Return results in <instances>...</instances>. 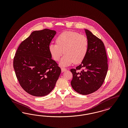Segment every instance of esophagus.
Listing matches in <instances>:
<instances>
[{"instance_id":"1","label":"esophagus","mask_w":128,"mask_h":128,"mask_svg":"<svg viewBox=\"0 0 128 128\" xmlns=\"http://www.w3.org/2000/svg\"><path fill=\"white\" fill-rule=\"evenodd\" d=\"M67 70L66 68H61V72H64L65 71H66Z\"/></svg>"}]
</instances>
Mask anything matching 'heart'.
Masks as SVG:
<instances>
[{
    "label": "heart",
    "mask_w": 128,
    "mask_h": 128,
    "mask_svg": "<svg viewBox=\"0 0 128 128\" xmlns=\"http://www.w3.org/2000/svg\"><path fill=\"white\" fill-rule=\"evenodd\" d=\"M56 44H51L49 46V51L56 61H58L64 53L65 54L60 63L61 66H68L74 62L80 63L87 54L88 39L78 32H64L56 37Z\"/></svg>",
    "instance_id": "obj_1"
}]
</instances>
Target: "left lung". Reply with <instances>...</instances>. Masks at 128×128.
Here are the masks:
<instances>
[{
  "label": "left lung",
  "mask_w": 128,
  "mask_h": 128,
  "mask_svg": "<svg viewBox=\"0 0 128 128\" xmlns=\"http://www.w3.org/2000/svg\"><path fill=\"white\" fill-rule=\"evenodd\" d=\"M84 30L89 41L87 54L79 66L71 69L70 72L73 75L72 88L80 94L87 95L97 91L103 84L108 64L103 42L91 32ZM80 69L79 72L78 70Z\"/></svg>",
  "instance_id": "obj_1"
}]
</instances>
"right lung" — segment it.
Returning <instances> with one entry per match:
<instances>
[{
  "instance_id": "right-lung-1",
  "label": "right lung",
  "mask_w": 128,
  "mask_h": 128,
  "mask_svg": "<svg viewBox=\"0 0 128 128\" xmlns=\"http://www.w3.org/2000/svg\"><path fill=\"white\" fill-rule=\"evenodd\" d=\"M56 34V31L48 29L32 32L20 44L14 58L13 67L19 84L33 96L49 94L61 73L49 51Z\"/></svg>"
}]
</instances>
